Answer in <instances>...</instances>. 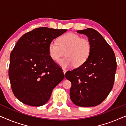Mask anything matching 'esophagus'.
I'll list each match as a JSON object with an SVG mask.
<instances>
[{"mask_svg":"<svg viewBox=\"0 0 126 126\" xmlns=\"http://www.w3.org/2000/svg\"><path fill=\"white\" fill-rule=\"evenodd\" d=\"M63 74H64V75H65V73H66V70L65 69V68H63Z\"/></svg>","mask_w":126,"mask_h":126,"instance_id":"1","label":"esophagus"}]
</instances>
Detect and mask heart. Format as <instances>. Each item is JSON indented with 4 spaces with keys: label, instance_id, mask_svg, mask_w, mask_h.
<instances>
[{
    "label": "heart",
    "instance_id": "b5f03b06",
    "mask_svg": "<svg viewBox=\"0 0 126 126\" xmlns=\"http://www.w3.org/2000/svg\"><path fill=\"white\" fill-rule=\"evenodd\" d=\"M92 46L88 39L70 32L61 36L57 42L50 43L48 53L51 59L54 61H58L65 54L66 57L58 62V64L63 68L73 65L79 67L87 61Z\"/></svg>",
    "mask_w": 126,
    "mask_h": 126
}]
</instances>
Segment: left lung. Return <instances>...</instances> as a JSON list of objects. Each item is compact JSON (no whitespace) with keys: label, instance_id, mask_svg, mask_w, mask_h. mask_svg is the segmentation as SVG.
Wrapping results in <instances>:
<instances>
[{"label":"left lung","instance_id":"8db88e82","mask_svg":"<svg viewBox=\"0 0 126 126\" xmlns=\"http://www.w3.org/2000/svg\"><path fill=\"white\" fill-rule=\"evenodd\" d=\"M77 32L87 36L92 49L83 65L65 73V77L72 83L70 97L77 106H96L106 99L112 89L117 65L115 55L94 29L88 28Z\"/></svg>","mask_w":126,"mask_h":126}]
</instances>
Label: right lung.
<instances>
[{"label":"right lung","mask_w":126,"mask_h":126,"mask_svg":"<svg viewBox=\"0 0 126 126\" xmlns=\"http://www.w3.org/2000/svg\"><path fill=\"white\" fill-rule=\"evenodd\" d=\"M66 29L43 27L24 34L10 57L8 76L15 97L24 104H46L53 89L64 78L61 68L51 59L48 46Z\"/></svg>","instance_id":"add662e5"}]
</instances>
